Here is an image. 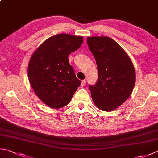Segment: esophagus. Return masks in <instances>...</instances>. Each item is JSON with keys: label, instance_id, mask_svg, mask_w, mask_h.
Wrapping results in <instances>:
<instances>
[{"label": "esophagus", "instance_id": "obj_1", "mask_svg": "<svg viewBox=\"0 0 158 158\" xmlns=\"http://www.w3.org/2000/svg\"><path fill=\"white\" fill-rule=\"evenodd\" d=\"M85 83H86V81H85V80H83V81H81V85L82 87L85 86Z\"/></svg>", "mask_w": 158, "mask_h": 158}]
</instances>
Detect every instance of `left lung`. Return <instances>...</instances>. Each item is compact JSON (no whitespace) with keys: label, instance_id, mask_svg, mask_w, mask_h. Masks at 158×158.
Here are the masks:
<instances>
[{"label":"left lung","instance_id":"8db88e82","mask_svg":"<svg viewBox=\"0 0 158 158\" xmlns=\"http://www.w3.org/2000/svg\"><path fill=\"white\" fill-rule=\"evenodd\" d=\"M96 60L98 79L89 85L95 105L104 111H112L129 98L135 87L136 73L128 55L118 43L107 36L87 38Z\"/></svg>","mask_w":158,"mask_h":158}]
</instances>
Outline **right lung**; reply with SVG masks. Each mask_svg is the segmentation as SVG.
I'll use <instances>...</instances> for the list:
<instances>
[{
    "mask_svg": "<svg viewBox=\"0 0 158 158\" xmlns=\"http://www.w3.org/2000/svg\"><path fill=\"white\" fill-rule=\"evenodd\" d=\"M83 41V36L56 35L45 40L31 57L28 66L30 83L39 98L51 108L68 105L81 84L68 58Z\"/></svg>",
    "mask_w": 158,
    "mask_h": 158,
    "instance_id": "right-lung-1",
    "label": "right lung"
}]
</instances>
